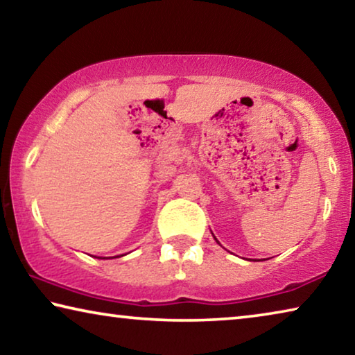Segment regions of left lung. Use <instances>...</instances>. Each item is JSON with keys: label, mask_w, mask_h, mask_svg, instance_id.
<instances>
[{"label": "left lung", "mask_w": 355, "mask_h": 355, "mask_svg": "<svg viewBox=\"0 0 355 355\" xmlns=\"http://www.w3.org/2000/svg\"><path fill=\"white\" fill-rule=\"evenodd\" d=\"M214 239H216V238H214ZM216 241H218V239H216ZM218 243H219V241H218Z\"/></svg>", "instance_id": "8db88e82"}]
</instances>
